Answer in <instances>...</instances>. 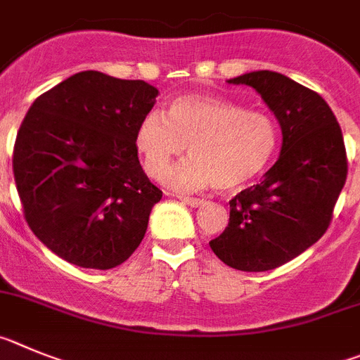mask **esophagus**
I'll list each match as a JSON object with an SVG mask.
<instances>
[{"label":"esophagus","mask_w":360,"mask_h":360,"mask_svg":"<svg viewBox=\"0 0 360 360\" xmlns=\"http://www.w3.org/2000/svg\"><path fill=\"white\" fill-rule=\"evenodd\" d=\"M177 199L183 200L184 204H188V206H193V208H197V206H202L206 200L204 199H199V197H190V195H177Z\"/></svg>","instance_id":"1"}]
</instances>
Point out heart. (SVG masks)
Segmentation results:
<instances>
[{
  "instance_id": "1",
  "label": "heart",
  "mask_w": 360,
  "mask_h": 360,
  "mask_svg": "<svg viewBox=\"0 0 360 360\" xmlns=\"http://www.w3.org/2000/svg\"><path fill=\"white\" fill-rule=\"evenodd\" d=\"M145 170L165 179L174 161L190 156L170 172L176 188L197 190L215 184L235 192L262 176L280 145V127L267 112L210 95H183L168 103L167 115L152 111L136 131Z\"/></svg>"
}]
</instances>
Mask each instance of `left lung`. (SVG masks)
<instances>
[{"label": "left lung", "instance_id": "8db88e82", "mask_svg": "<svg viewBox=\"0 0 360 360\" xmlns=\"http://www.w3.org/2000/svg\"><path fill=\"white\" fill-rule=\"evenodd\" d=\"M255 87L280 122V158L262 183L229 200V222L210 248L226 265L262 273L287 264L326 233L346 183L338 118L321 95L276 71L228 80Z\"/></svg>", "mask_w": 360, "mask_h": 360}]
</instances>
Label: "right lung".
<instances>
[{
	"instance_id": "obj_1",
	"label": "right lung",
	"mask_w": 360,
	"mask_h": 360,
	"mask_svg": "<svg viewBox=\"0 0 360 360\" xmlns=\"http://www.w3.org/2000/svg\"><path fill=\"white\" fill-rule=\"evenodd\" d=\"M158 89L80 71L35 98L15 136V188L39 240L86 269L124 264L163 192L145 176L136 131Z\"/></svg>"
}]
</instances>
